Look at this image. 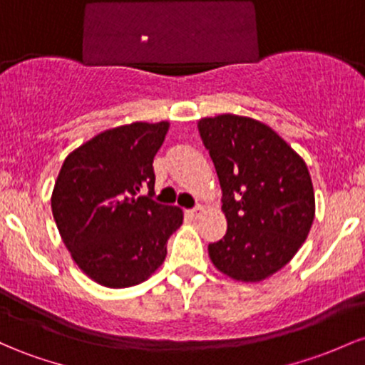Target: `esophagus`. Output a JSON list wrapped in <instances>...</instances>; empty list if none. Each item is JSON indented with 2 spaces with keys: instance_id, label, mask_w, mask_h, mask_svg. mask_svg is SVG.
Returning a JSON list of instances; mask_svg holds the SVG:
<instances>
[{
  "instance_id": "obj_1",
  "label": "esophagus",
  "mask_w": 365,
  "mask_h": 365,
  "mask_svg": "<svg viewBox=\"0 0 365 365\" xmlns=\"http://www.w3.org/2000/svg\"><path fill=\"white\" fill-rule=\"evenodd\" d=\"M204 213V206H195L194 210H189V215L192 218H199V216H202Z\"/></svg>"
}]
</instances>
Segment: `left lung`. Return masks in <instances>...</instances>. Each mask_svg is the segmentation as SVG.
<instances>
[{"label":"left lung","instance_id":"1","mask_svg":"<svg viewBox=\"0 0 365 365\" xmlns=\"http://www.w3.org/2000/svg\"><path fill=\"white\" fill-rule=\"evenodd\" d=\"M213 159L227 234L207 246L220 272L242 282L270 277L305 242L315 197L305 161L267 124L235 114L199 121Z\"/></svg>","mask_w":365,"mask_h":365}]
</instances>
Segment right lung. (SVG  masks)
Instances as JSON below:
<instances>
[{
  "label": "right lung",
  "mask_w": 365,
  "mask_h": 365,
  "mask_svg": "<svg viewBox=\"0 0 365 365\" xmlns=\"http://www.w3.org/2000/svg\"><path fill=\"white\" fill-rule=\"evenodd\" d=\"M170 123H131L97 135L62 164L51 211L78 267L106 287L149 279L166 258L170 235L182 225L178 206L152 199V163ZM149 188L142 196L139 190Z\"/></svg>",
  "instance_id": "right-lung-1"
}]
</instances>
